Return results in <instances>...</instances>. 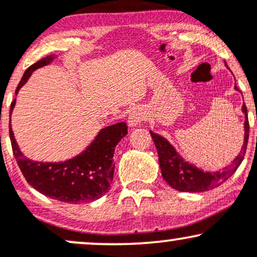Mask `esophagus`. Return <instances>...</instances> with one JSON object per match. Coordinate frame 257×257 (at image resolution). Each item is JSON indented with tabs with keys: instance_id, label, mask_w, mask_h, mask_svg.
<instances>
[{
	"instance_id": "1",
	"label": "esophagus",
	"mask_w": 257,
	"mask_h": 257,
	"mask_svg": "<svg viewBox=\"0 0 257 257\" xmlns=\"http://www.w3.org/2000/svg\"><path fill=\"white\" fill-rule=\"evenodd\" d=\"M146 119V112L144 108L135 107L129 112L128 116V124L129 126H137L140 123H143Z\"/></svg>"
}]
</instances>
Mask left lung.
Segmentation results:
<instances>
[{
	"instance_id": "left-lung-1",
	"label": "left lung",
	"mask_w": 257,
	"mask_h": 257,
	"mask_svg": "<svg viewBox=\"0 0 257 257\" xmlns=\"http://www.w3.org/2000/svg\"><path fill=\"white\" fill-rule=\"evenodd\" d=\"M235 89L239 90L235 85ZM244 114H245V123H244V144L241 151L237 158L232 162L231 166L226 167L221 172L209 173L203 172L197 167L188 164L180 155L175 151V149L170 145L161 135L150 132L155 143L156 149L158 152L159 166H161L162 176L173 188L180 192H205V191L213 190L225 182L229 176L234 174L238 167L243 162L244 156L246 152L247 140H249V119H247V111L245 104L241 106Z\"/></svg>"
}]
</instances>
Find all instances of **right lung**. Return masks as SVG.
Here are the masks:
<instances>
[{
  "mask_svg": "<svg viewBox=\"0 0 257 257\" xmlns=\"http://www.w3.org/2000/svg\"><path fill=\"white\" fill-rule=\"evenodd\" d=\"M53 59H55L54 55H48L32 64L20 79L16 93L35 70L49 64ZM16 99L11 104L10 114ZM126 134L128 125L125 122L108 125L77 157L63 163H42L24 157L19 151L10 124L12 150L26 181L44 196L70 204L93 202L110 190L114 172V147Z\"/></svg>",
  "mask_w": 257,
  "mask_h": 257,
  "instance_id": "right-lung-1",
  "label": "right lung"
}]
</instances>
